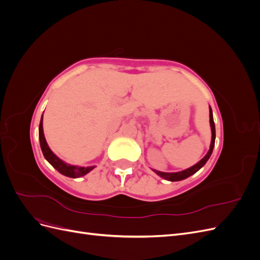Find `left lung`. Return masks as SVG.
Instances as JSON below:
<instances>
[{"mask_svg":"<svg viewBox=\"0 0 260 260\" xmlns=\"http://www.w3.org/2000/svg\"><path fill=\"white\" fill-rule=\"evenodd\" d=\"M209 122H210V128H211V143H210V147H209V151L207 152V154L203 157V158L196 164L194 166L187 168L183 171H180V172H160V171H157L154 170L157 175L159 177L166 179L168 181H180V180H183L186 179L190 176L194 175L196 171H199L204 165L206 164V161L209 159V157L212 153V149H214L215 146V139H216V129H215V122H214V118H212V111L209 106Z\"/></svg>","mask_w":260,"mask_h":260,"instance_id":"left-lung-1","label":"left lung"}]
</instances>
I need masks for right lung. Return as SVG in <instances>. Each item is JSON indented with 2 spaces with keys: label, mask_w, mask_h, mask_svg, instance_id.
<instances>
[{
  "label": "right lung",
  "mask_w": 260,
  "mask_h": 260,
  "mask_svg": "<svg viewBox=\"0 0 260 260\" xmlns=\"http://www.w3.org/2000/svg\"><path fill=\"white\" fill-rule=\"evenodd\" d=\"M42 121L43 120L41 118L40 125H39V139H40V146L42 149V153L45 157V159L48 160L52 165V166L59 172V174L64 175L66 177H69V178H78V177H82V176L86 175L93 168H95V166H90V167L73 166V165L66 164L65 161L59 159L58 157L51 151V148L49 147L48 143H46L45 138H44V133H43Z\"/></svg>",
  "instance_id": "right-lung-1"
}]
</instances>
